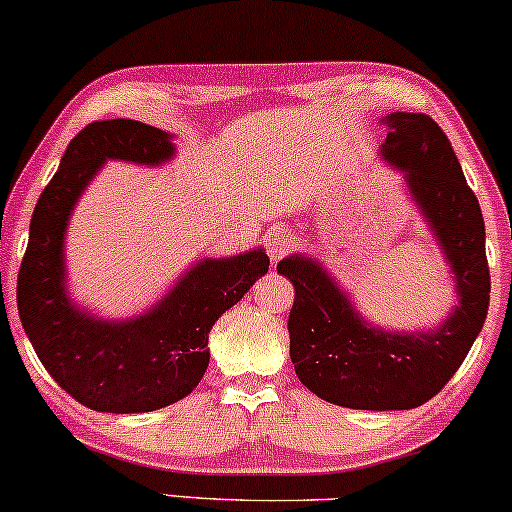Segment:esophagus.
<instances>
[{
	"instance_id": "obj_1",
	"label": "esophagus",
	"mask_w": 512,
	"mask_h": 512,
	"mask_svg": "<svg viewBox=\"0 0 512 512\" xmlns=\"http://www.w3.org/2000/svg\"><path fill=\"white\" fill-rule=\"evenodd\" d=\"M291 247H294V237H291V230L287 225H275V228L268 230V235H265V249H268V254L272 261H280L282 256H287Z\"/></svg>"
}]
</instances>
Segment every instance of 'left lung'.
<instances>
[{"mask_svg": "<svg viewBox=\"0 0 512 512\" xmlns=\"http://www.w3.org/2000/svg\"><path fill=\"white\" fill-rule=\"evenodd\" d=\"M386 124L383 157L407 171L456 277L459 305L449 320L428 334H388L360 320L315 261L289 256L277 263L294 284L287 327L296 376L322 400L367 411L414 409L440 393L466 360L489 308L482 211L449 138L421 112H393Z\"/></svg>", "mask_w": 512, "mask_h": 512, "instance_id": "1", "label": "left lung"}]
</instances>
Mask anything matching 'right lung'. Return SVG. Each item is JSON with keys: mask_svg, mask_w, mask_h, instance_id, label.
<instances>
[{"mask_svg": "<svg viewBox=\"0 0 512 512\" xmlns=\"http://www.w3.org/2000/svg\"><path fill=\"white\" fill-rule=\"evenodd\" d=\"M174 155L167 131L105 119L86 124L65 150L30 221L18 270V315L53 381L79 404L110 414H141L183 400L209 367V331L268 272L263 249L209 258L192 268L148 315L101 322L65 294L63 237L70 211L105 159L159 164Z\"/></svg>", "mask_w": 512, "mask_h": 512, "instance_id": "right-lung-1", "label": "right lung"}]
</instances>
